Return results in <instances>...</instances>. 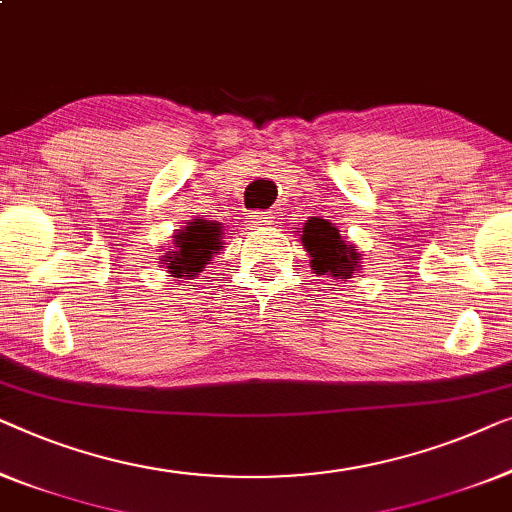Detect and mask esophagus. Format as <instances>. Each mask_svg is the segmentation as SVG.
I'll return each instance as SVG.
<instances>
[{"mask_svg":"<svg viewBox=\"0 0 512 512\" xmlns=\"http://www.w3.org/2000/svg\"><path fill=\"white\" fill-rule=\"evenodd\" d=\"M248 222L255 227H266L273 222V213L271 211H253L248 215Z\"/></svg>","mask_w":512,"mask_h":512,"instance_id":"1","label":"esophagus"}]
</instances>
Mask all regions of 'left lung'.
<instances>
[{"label": "left lung", "instance_id": "left-lung-1", "mask_svg": "<svg viewBox=\"0 0 512 512\" xmlns=\"http://www.w3.org/2000/svg\"><path fill=\"white\" fill-rule=\"evenodd\" d=\"M306 253L311 255V269L318 276L352 278V273L362 269L355 246H348L329 220L311 218L304 222V232L299 234Z\"/></svg>", "mask_w": 512, "mask_h": 512}]
</instances>
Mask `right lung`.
I'll return each instance as SVG.
<instances>
[{"label":"right lung","mask_w":512,"mask_h":512,"mask_svg":"<svg viewBox=\"0 0 512 512\" xmlns=\"http://www.w3.org/2000/svg\"><path fill=\"white\" fill-rule=\"evenodd\" d=\"M222 229L220 222L211 220H192L187 227L176 229L174 248H169L162 255V264H167V271L174 278L192 280L204 271V266L211 262L215 250L222 248Z\"/></svg>","instance_id":"obj_1"}]
</instances>
